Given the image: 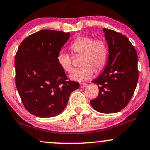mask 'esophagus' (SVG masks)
I'll use <instances>...</instances> for the list:
<instances>
[{
	"label": "esophagus",
	"mask_w": 150,
	"mask_h": 150,
	"mask_svg": "<svg viewBox=\"0 0 150 150\" xmlns=\"http://www.w3.org/2000/svg\"><path fill=\"white\" fill-rule=\"evenodd\" d=\"M87 85V84L85 83V82H81V83H80V87H85Z\"/></svg>",
	"instance_id": "obj_1"
}]
</instances>
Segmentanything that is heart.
<instances>
[{"label": "heart", "mask_w": 150, "mask_h": 150, "mask_svg": "<svg viewBox=\"0 0 150 150\" xmlns=\"http://www.w3.org/2000/svg\"><path fill=\"white\" fill-rule=\"evenodd\" d=\"M70 50L75 55H82L80 68L73 70L70 75L73 80L82 82L87 80L95 74L96 68L101 70L107 62L109 49L104 38L89 35H81L70 43ZM58 64L63 71L70 73L73 70L72 56L65 51H59L57 55Z\"/></svg>", "instance_id": "heart-1"}]
</instances>
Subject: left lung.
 I'll return each instance as SVG.
<instances>
[{
    "mask_svg": "<svg viewBox=\"0 0 150 150\" xmlns=\"http://www.w3.org/2000/svg\"><path fill=\"white\" fill-rule=\"evenodd\" d=\"M109 55L102 74L92 81L97 84L98 97L90 101L92 106L100 113H117L128 105L135 92L137 80L136 50L123 34L104 29Z\"/></svg>",
    "mask_w": 150,
    "mask_h": 150,
    "instance_id": "left-lung-1",
    "label": "left lung"
}]
</instances>
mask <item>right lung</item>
<instances>
[{
	"instance_id": "1",
	"label": "right lung",
	"mask_w": 150,
	"mask_h": 150,
	"mask_svg": "<svg viewBox=\"0 0 150 150\" xmlns=\"http://www.w3.org/2000/svg\"><path fill=\"white\" fill-rule=\"evenodd\" d=\"M69 37V32L39 31L22 41L15 55V84L22 104L39 118L60 114L80 87L68 80L56 59Z\"/></svg>"
}]
</instances>
